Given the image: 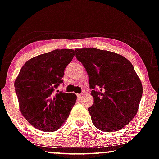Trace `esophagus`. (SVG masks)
<instances>
[{
  "instance_id": "34e87169",
  "label": "esophagus",
  "mask_w": 159,
  "mask_h": 159,
  "mask_svg": "<svg viewBox=\"0 0 159 159\" xmlns=\"http://www.w3.org/2000/svg\"><path fill=\"white\" fill-rule=\"evenodd\" d=\"M83 95H84V93H81V94H78V98H81L83 97Z\"/></svg>"
}]
</instances>
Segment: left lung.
<instances>
[{"label":"left lung","mask_w":159,"mask_h":159,"mask_svg":"<svg viewBox=\"0 0 159 159\" xmlns=\"http://www.w3.org/2000/svg\"><path fill=\"white\" fill-rule=\"evenodd\" d=\"M76 58L85 68L94 98L89 108L97 129L113 132L124 128L137 114L142 85L128 59L97 48L75 50Z\"/></svg>","instance_id":"obj_1"}]
</instances>
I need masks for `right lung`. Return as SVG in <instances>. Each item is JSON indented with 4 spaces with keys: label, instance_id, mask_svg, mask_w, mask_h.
Masks as SVG:
<instances>
[{
    "label": "right lung",
    "instance_id": "add662e5",
    "mask_svg": "<svg viewBox=\"0 0 159 159\" xmlns=\"http://www.w3.org/2000/svg\"><path fill=\"white\" fill-rule=\"evenodd\" d=\"M75 56L72 49H56L30 59L14 82L20 110L36 129L54 131L69 116L76 102L73 93L54 90L61 83L65 69Z\"/></svg>",
    "mask_w": 159,
    "mask_h": 159
}]
</instances>
